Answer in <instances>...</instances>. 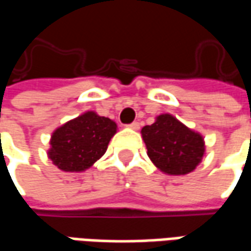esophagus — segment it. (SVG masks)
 Here are the masks:
<instances>
[{"label":"esophagus","mask_w":251,"mask_h":251,"mask_svg":"<svg viewBox=\"0 0 251 251\" xmlns=\"http://www.w3.org/2000/svg\"><path fill=\"white\" fill-rule=\"evenodd\" d=\"M127 127H130L133 130H138V129H140V122L134 121V122H131L130 125H127Z\"/></svg>","instance_id":"obj_1"}]
</instances>
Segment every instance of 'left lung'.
I'll return each mask as SVG.
<instances>
[{
	"label": "left lung",
	"mask_w": 251,
	"mask_h": 251,
	"mask_svg": "<svg viewBox=\"0 0 251 251\" xmlns=\"http://www.w3.org/2000/svg\"><path fill=\"white\" fill-rule=\"evenodd\" d=\"M148 156L161 172L187 175L192 172L204 154V141L171 114H161L152 125L141 130Z\"/></svg>",
	"instance_id": "obj_1"
}]
</instances>
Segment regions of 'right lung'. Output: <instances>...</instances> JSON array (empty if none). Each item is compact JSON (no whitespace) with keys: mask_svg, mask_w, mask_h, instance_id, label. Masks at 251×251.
<instances>
[{"mask_svg":"<svg viewBox=\"0 0 251 251\" xmlns=\"http://www.w3.org/2000/svg\"><path fill=\"white\" fill-rule=\"evenodd\" d=\"M115 133L114 121L87 111L53 131L48 157L64 172H82L103 156Z\"/></svg>","mask_w":251,"mask_h":251,"instance_id":"1","label":"right lung"}]
</instances>
